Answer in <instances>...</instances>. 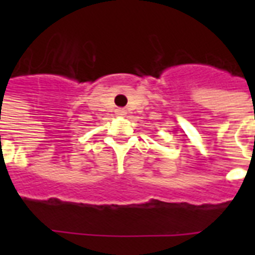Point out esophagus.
<instances>
[{
	"label": "esophagus",
	"instance_id": "esophagus-1",
	"mask_svg": "<svg viewBox=\"0 0 255 255\" xmlns=\"http://www.w3.org/2000/svg\"><path fill=\"white\" fill-rule=\"evenodd\" d=\"M116 114H118V115H124L126 111H124L123 108H118V110H116Z\"/></svg>",
	"mask_w": 255,
	"mask_h": 255
}]
</instances>
